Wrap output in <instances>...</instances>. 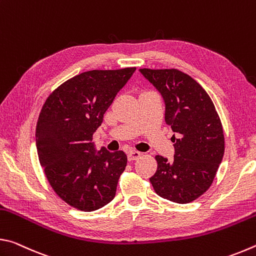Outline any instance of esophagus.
Wrapping results in <instances>:
<instances>
[{
	"mask_svg": "<svg viewBox=\"0 0 256 256\" xmlns=\"http://www.w3.org/2000/svg\"><path fill=\"white\" fill-rule=\"evenodd\" d=\"M142 156V154L140 152V151H136V150H131V151H128V160L130 162H132V160H136V159H138Z\"/></svg>",
	"mask_w": 256,
	"mask_h": 256,
	"instance_id": "1",
	"label": "esophagus"
}]
</instances>
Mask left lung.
<instances>
[{
    "label": "left lung",
    "instance_id": "8db88e82",
    "mask_svg": "<svg viewBox=\"0 0 256 256\" xmlns=\"http://www.w3.org/2000/svg\"><path fill=\"white\" fill-rule=\"evenodd\" d=\"M166 105L164 120L175 132L172 162L156 156L157 172L150 177L154 192L167 200L190 203L210 188L224 152L222 124L209 94L177 68H140Z\"/></svg>",
    "mask_w": 256,
    "mask_h": 256
}]
</instances>
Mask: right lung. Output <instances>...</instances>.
<instances>
[{"label":"right lung","instance_id":"right-lung-1","mask_svg":"<svg viewBox=\"0 0 256 256\" xmlns=\"http://www.w3.org/2000/svg\"><path fill=\"white\" fill-rule=\"evenodd\" d=\"M134 71L125 68L80 73L58 86L42 108L36 126L40 162L54 192L78 210H98L115 198L126 154L106 148L96 152L92 141Z\"/></svg>","mask_w":256,"mask_h":256}]
</instances>
